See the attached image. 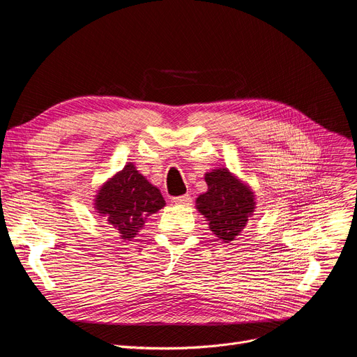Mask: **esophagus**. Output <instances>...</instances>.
<instances>
[{
  "instance_id": "1",
  "label": "esophagus",
  "mask_w": 357,
  "mask_h": 357,
  "mask_svg": "<svg viewBox=\"0 0 357 357\" xmlns=\"http://www.w3.org/2000/svg\"><path fill=\"white\" fill-rule=\"evenodd\" d=\"M174 202L178 205H183V207H190V205H192V198L188 194H185L181 197H175Z\"/></svg>"
}]
</instances>
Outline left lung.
Here are the masks:
<instances>
[{"mask_svg":"<svg viewBox=\"0 0 357 357\" xmlns=\"http://www.w3.org/2000/svg\"><path fill=\"white\" fill-rule=\"evenodd\" d=\"M204 179L208 190L197 198L195 207L215 237L230 243L240 236L255 213V192L227 167L213 169Z\"/></svg>","mask_w":357,"mask_h":357,"instance_id":"8db88e82","label":"left lung"}]
</instances>
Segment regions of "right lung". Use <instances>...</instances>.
I'll use <instances>...</instances> for the list:
<instances>
[{"label": "right lung", "mask_w": 357, "mask_h": 357, "mask_svg": "<svg viewBox=\"0 0 357 357\" xmlns=\"http://www.w3.org/2000/svg\"><path fill=\"white\" fill-rule=\"evenodd\" d=\"M165 205L160 191L131 162L104 182L93 199L96 213L105 217V221L117 230L124 241L136 237L147 217Z\"/></svg>", "instance_id": "add662e5"}]
</instances>
